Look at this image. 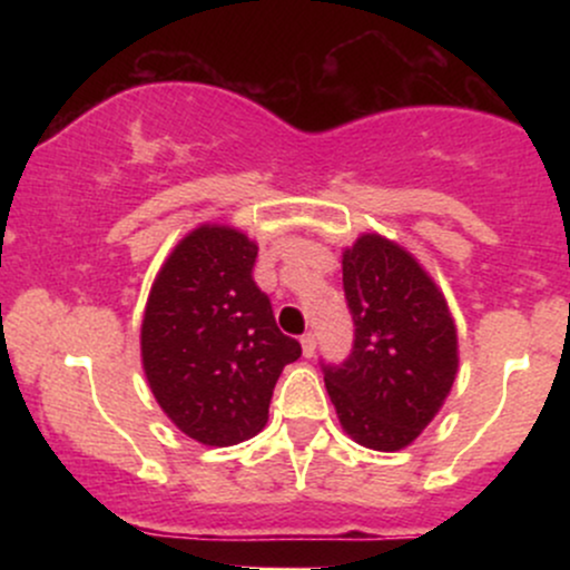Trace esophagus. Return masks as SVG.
Masks as SVG:
<instances>
[{
  "label": "esophagus",
  "instance_id": "obj_1",
  "mask_svg": "<svg viewBox=\"0 0 570 570\" xmlns=\"http://www.w3.org/2000/svg\"><path fill=\"white\" fill-rule=\"evenodd\" d=\"M299 345H303V356L311 358L313 353H316V335H311V332H307V335L299 337Z\"/></svg>",
  "mask_w": 570,
  "mask_h": 570
}]
</instances>
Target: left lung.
<instances>
[{
  "instance_id": "8db88e82",
  "label": "left lung",
  "mask_w": 570,
  "mask_h": 570,
  "mask_svg": "<svg viewBox=\"0 0 570 570\" xmlns=\"http://www.w3.org/2000/svg\"><path fill=\"white\" fill-rule=\"evenodd\" d=\"M343 286L356 340L348 362L324 367L326 391L353 442L396 453L450 396L455 322L426 267L381 233H362L343 248Z\"/></svg>"
}]
</instances>
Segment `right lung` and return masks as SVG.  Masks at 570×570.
I'll return each instance as SVG.
<instances>
[{"label":"right lung","mask_w":570,"mask_h":570,"mask_svg":"<svg viewBox=\"0 0 570 570\" xmlns=\"http://www.w3.org/2000/svg\"><path fill=\"white\" fill-rule=\"evenodd\" d=\"M254 259L257 240L203 222L171 248L144 307L149 389L168 421L208 448L259 434L278 375L303 353L254 284Z\"/></svg>","instance_id":"obj_1"}]
</instances>
